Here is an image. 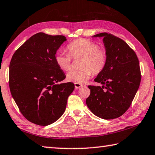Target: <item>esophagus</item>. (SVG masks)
<instances>
[{"label": "esophagus", "mask_w": 155, "mask_h": 155, "mask_svg": "<svg viewBox=\"0 0 155 155\" xmlns=\"http://www.w3.org/2000/svg\"><path fill=\"white\" fill-rule=\"evenodd\" d=\"M83 86V84H81V83H74V87H75L76 89H78L80 87H82Z\"/></svg>", "instance_id": "obj_1"}]
</instances>
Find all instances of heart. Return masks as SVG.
Returning a JSON list of instances; mask_svg holds the SVG:
<instances>
[{
    "mask_svg": "<svg viewBox=\"0 0 155 155\" xmlns=\"http://www.w3.org/2000/svg\"><path fill=\"white\" fill-rule=\"evenodd\" d=\"M66 50L68 54L58 52L54 56L56 64L62 71H68L71 68L72 58L74 59L81 58L78 64L81 68L72 70L67 74V79L70 82L85 83L93 73L100 74L107 65V52L89 39H76L67 45Z\"/></svg>",
    "mask_w": 155,
    "mask_h": 155,
    "instance_id": "1",
    "label": "heart"
}]
</instances>
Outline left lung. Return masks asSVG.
<instances>
[{"label": "left lung", "mask_w": 155, "mask_h": 155, "mask_svg": "<svg viewBox=\"0 0 155 155\" xmlns=\"http://www.w3.org/2000/svg\"><path fill=\"white\" fill-rule=\"evenodd\" d=\"M107 62L95 79L102 87L89 85L91 93L86 104L92 113L102 119L119 117L128 110L140 86L141 72L135 51L123 39L101 33Z\"/></svg>", "instance_id": "8db88e82"}]
</instances>
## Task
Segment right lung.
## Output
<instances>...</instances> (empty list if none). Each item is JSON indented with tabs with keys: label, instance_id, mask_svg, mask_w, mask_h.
I'll return each mask as SVG.
<instances>
[{
	"label": "right lung",
	"instance_id": "obj_1",
	"mask_svg": "<svg viewBox=\"0 0 155 155\" xmlns=\"http://www.w3.org/2000/svg\"><path fill=\"white\" fill-rule=\"evenodd\" d=\"M64 35L38 33L15 51L9 65L11 93L21 113L39 126L55 122L64 114L72 83L58 84L65 74L55 62Z\"/></svg>",
	"mask_w": 155,
	"mask_h": 155
}]
</instances>
